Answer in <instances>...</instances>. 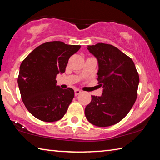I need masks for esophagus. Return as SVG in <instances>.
<instances>
[{
    "instance_id": "esophagus-1",
    "label": "esophagus",
    "mask_w": 160,
    "mask_h": 160,
    "mask_svg": "<svg viewBox=\"0 0 160 160\" xmlns=\"http://www.w3.org/2000/svg\"><path fill=\"white\" fill-rule=\"evenodd\" d=\"M80 93H81V91L80 90H78V89L75 90V96H78V94H80Z\"/></svg>"
}]
</instances>
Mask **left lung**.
Segmentation results:
<instances>
[{"label": "left lung", "mask_w": 160, "mask_h": 160, "mask_svg": "<svg viewBox=\"0 0 160 160\" xmlns=\"http://www.w3.org/2000/svg\"><path fill=\"white\" fill-rule=\"evenodd\" d=\"M99 64L97 80L103 86L101 97L92 95L85 113L88 121L99 127L118 123L128 114L138 95L139 75L132 59L111 44L88 46Z\"/></svg>", "instance_id": "1"}]
</instances>
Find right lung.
<instances>
[{
    "mask_svg": "<svg viewBox=\"0 0 160 160\" xmlns=\"http://www.w3.org/2000/svg\"><path fill=\"white\" fill-rule=\"evenodd\" d=\"M58 41L37 47L24 59L18 83L22 102L32 115L46 122L60 120L73 99L72 88L56 85V75L63 73L70 56L80 48Z\"/></svg>",
    "mask_w": 160,
    "mask_h": 160,
    "instance_id": "obj_1",
    "label": "right lung"
}]
</instances>
